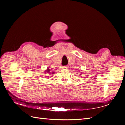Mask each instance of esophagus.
<instances>
[{
  "mask_svg": "<svg viewBox=\"0 0 125 125\" xmlns=\"http://www.w3.org/2000/svg\"><path fill=\"white\" fill-rule=\"evenodd\" d=\"M62 68L63 69H68V68H69V67H68V66H64V67H63Z\"/></svg>",
  "mask_w": 125,
  "mask_h": 125,
  "instance_id": "1",
  "label": "esophagus"
}]
</instances>
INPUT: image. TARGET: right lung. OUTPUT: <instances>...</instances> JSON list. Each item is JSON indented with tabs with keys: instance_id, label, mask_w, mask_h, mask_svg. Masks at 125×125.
I'll use <instances>...</instances> for the list:
<instances>
[{
	"instance_id": "obj_1",
	"label": "right lung",
	"mask_w": 125,
	"mask_h": 125,
	"mask_svg": "<svg viewBox=\"0 0 125 125\" xmlns=\"http://www.w3.org/2000/svg\"><path fill=\"white\" fill-rule=\"evenodd\" d=\"M45 73H50V69H49V68H48L47 70L46 71H45ZM52 73H54V72Z\"/></svg>"
}]
</instances>
